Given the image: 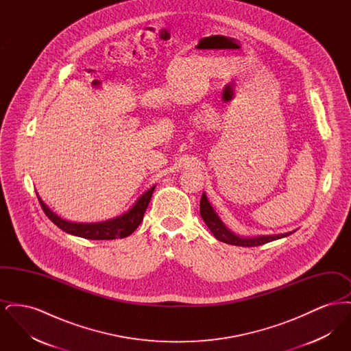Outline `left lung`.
<instances>
[{"label":"left lung","mask_w":351,"mask_h":351,"mask_svg":"<svg viewBox=\"0 0 351 351\" xmlns=\"http://www.w3.org/2000/svg\"><path fill=\"white\" fill-rule=\"evenodd\" d=\"M200 215L204 222L206 223V226L209 228V230L212 234L217 238L218 241L234 245V246H243V247H254V246H261L268 243L271 241H276L284 237H288L293 232H288V233L280 234H269V235H256V237H241L238 234L232 232L219 218L216 210L213 209V206L210 205V202L208 200L206 195L202 193L200 201Z\"/></svg>","instance_id":"8db88e82"}]
</instances>
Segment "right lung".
Wrapping results in <instances>:
<instances>
[{"label":"right lung","instance_id":"add662e5","mask_svg":"<svg viewBox=\"0 0 351 351\" xmlns=\"http://www.w3.org/2000/svg\"><path fill=\"white\" fill-rule=\"evenodd\" d=\"M154 189H155V185H152L149 191L142 193L134 202L133 206L128 209V212L122 213L121 216L110 218L102 222H89V223L71 222L59 217L45 204V201L39 197L38 193L36 196L46 216L63 232L76 235V237L86 238V239H116V238H125L130 235L141 225Z\"/></svg>","mask_w":351,"mask_h":351}]
</instances>
